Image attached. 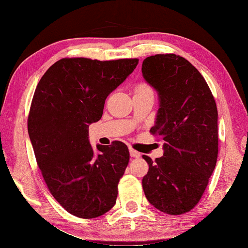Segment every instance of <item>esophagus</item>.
Instances as JSON below:
<instances>
[{
  "label": "esophagus",
  "instance_id": "34e87169",
  "mask_svg": "<svg viewBox=\"0 0 248 248\" xmlns=\"http://www.w3.org/2000/svg\"><path fill=\"white\" fill-rule=\"evenodd\" d=\"M129 155H131L132 158H140V154L133 148H129Z\"/></svg>",
  "mask_w": 248,
  "mask_h": 248
}]
</instances>
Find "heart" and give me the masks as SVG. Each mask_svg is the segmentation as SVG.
<instances>
[{
	"instance_id": "obj_1",
	"label": "heart",
	"mask_w": 248,
	"mask_h": 248,
	"mask_svg": "<svg viewBox=\"0 0 248 248\" xmlns=\"http://www.w3.org/2000/svg\"><path fill=\"white\" fill-rule=\"evenodd\" d=\"M135 94H140V93H153L150 86L145 84V82H140V84H137L135 86Z\"/></svg>"
}]
</instances>
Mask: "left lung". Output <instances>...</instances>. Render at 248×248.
I'll return each instance as SVG.
<instances>
[{
  "label": "left lung",
  "mask_w": 248,
  "mask_h": 248,
  "mask_svg": "<svg viewBox=\"0 0 248 248\" xmlns=\"http://www.w3.org/2000/svg\"><path fill=\"white\" fill-rule=\"evenodd\" d=\"M142 76L159 95L150 133L163 141V155L142 179L146 198L168 215L188 212L201 201L218 158V110L205 78L187 60L155 54L144 60Z\"/></svg>",
  "instance_id": "1"
}]
</instances>
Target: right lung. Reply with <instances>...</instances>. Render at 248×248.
<instances>
[{
    "instance_id": "right-lung-1",
    "label": "right lung",
    "mask_w": 248,
    "mask_h": 248,
    "mask_svg": "<svg viewBox=\"0 0 248 248\" xmlns=\"http://www.w3.org/2000/svg\"><path fill=\"white\" fill-rule=\"evenodd\" d=\"M137 64L138 59H61L34 90L28 134L38 167L52 196L78 218H97L116 202L128 148L114 140L98 145L95 154L88 127L101 119L107 97Z\"/></svg>"
}]
</instances>
